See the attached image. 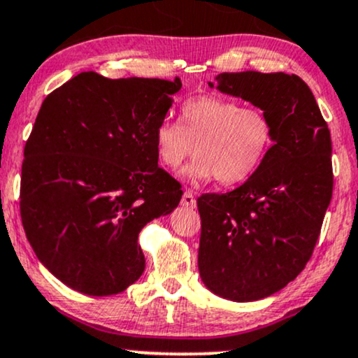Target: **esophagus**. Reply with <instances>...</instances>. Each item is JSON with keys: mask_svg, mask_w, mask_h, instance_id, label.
<instances>
[{"mask_svg": "<svg viewBox=\"0 0 358 358\" xmlns=\"http://www.w3.org/2000/svg\"><path fill=\"white\" fill-rule=\"evenodd\" d=\"M182 205L187 206V208H195L196 206V200H195V195H193L192 190H187L183 193L182 196Z\"/></svg>", "mask_w": 358, "mask_h": 358, "instance_id": "1", "label": "esophagus"}]
</instances>
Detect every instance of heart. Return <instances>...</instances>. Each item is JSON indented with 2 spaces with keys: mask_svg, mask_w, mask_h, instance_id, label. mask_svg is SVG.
Segmentation results:
<instances>
[{
  "mask_svg": "<svg viewBox=\"0 0 358 358\" xmlns=\"http://www.w3.org/2000/svg\"><path fill=\"white\" fill-rule=\"evenodd\" d=\"M273 127L262 110L230 98L200 94L180 106V124L165 122L155 131V153L168 170H178L193 153L187 176L220 185L248 180L265 160Z\"/></svg>",
  "mask_w": 358,
  "mask_h": 358,
  "instance_id": "obj_1",
  "label": "heart"
}]
</instances>
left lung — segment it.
Masks as SVG:
<instances>
[{"label": "left lung", "mask_w": 358, "mask_h": 358, "mask_svg": "<svg viewBox=\"0 0 358 358\" xmlns=\"http://www.w3.org/2000/svg\"><path fill=\"white\" fill-rule=\"evenodd\" d=\"M215 80L218 92L250 101L273 127V145L242 187L196 200L201 282L222 299L253 302L282 290L312 257L334 190L330 130L296 75L242 71Z\"/></svg>", "instance_id": "1"}]
</instances>
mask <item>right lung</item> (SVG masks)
<instances>
[{"mask_svg": "<svg viewBox=\"0 0 358 358\" xmlns=\"http://www.w3.org/2000/svg\"><path fill=\"white\" fill-rule=\"evenodd\" d=\"M180 88L83 71L43 101L24 145L21 222L38 260L73 290L115 295L143 273L138 234L183 195L155 153Z\"/></svg>", "mask_w": 358, "mask_h": 358, "instance_id": "right-lung-1", "label": "right lung"}]
</instances>
